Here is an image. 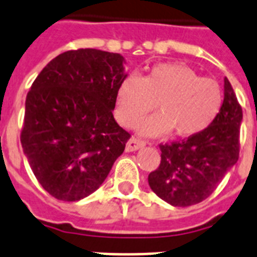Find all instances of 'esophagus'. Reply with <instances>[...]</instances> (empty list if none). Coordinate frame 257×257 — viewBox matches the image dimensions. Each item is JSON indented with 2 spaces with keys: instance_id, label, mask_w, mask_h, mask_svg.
I'll return each mask as SVG.
<instances>
[{
  "instance_id": "34e87169",
  "label": "esophagus",
  "mask_w": 257,
  "mask_h": 257,
  "mask_svg": "<svg viewBox=\"0 0 257 257\" xmlns=\"http://www.w3.org/2000/svg\"><path fill=\"white\" fill-rule=\"evenodd\" d=\"M147 145V143L145 141H141V140H137V139H131L126 143V148H125V150L126 152H136V150L141 149V148H144Z\"/></svg>"
}]
</instances>
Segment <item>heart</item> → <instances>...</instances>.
<instances>
[{
    "mask_svg": "<svg viewBox=\"0 0 257 257\" xmlns=\"http://www.w3.org/2000/svg\"><path fill=\"white\" fill-rule=\"evenodd\" d=\"M157 103L160 113L144 118L137 126L141 135L158 136L173 131L178 137L203 132L223 105L218 81L201 78L182 63L156 64L140 78L128 75L116 93L114 116L124 126H135Z\"/></svg>",
    "mask_w": 257,
    "mask_h": 257,
    "instance_id": "1",
    "label": "heart"
}]
</instances>
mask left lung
Listing matches in <instances>:
<instances>
[{"label": "left lung", "instance_id": "1", "mask_svg": "<svg viewBox=\"0 0 257 257\" xmlns=\"http://www.w3.org/2000/svg\"><path fill=\"white\" fill-rule=\"evenodd\" d=\"M241 120V107L224 78L223 105L211 125L182 143L160 145L161 164L148 177L150 189L178 207L204 201L236 164Z\"/></svg>", "mask_w": 257, "mask_h": 257}]
</instances>
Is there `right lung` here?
<instances>
[{
    "label": "right lung",
    "instance_id": "obj_1",
    "mask_svg": "<svg viewBox=\"0 0 257 257\" xmlns=\"http://www.w3.org/2000/svg\"><path fill=\"white\" fill-rule=\"evenodd\" d=\"M120 54L66 51L39 72L25 103L21 144L35 178L59 201L99 189L131 137L112 110L125 72Z\"/></svg>",
    "mask_w": 257,
    "mask_h": 257
}]
</instances>
